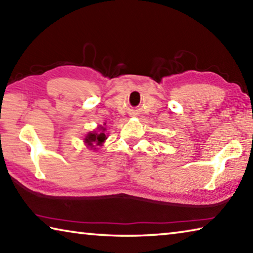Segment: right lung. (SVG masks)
Segmentation results:
<instances>
[{"label": "right lung", "mask_w": 253, "mask_h": 253, "mask_svg": "<svg viewBox=\"0 0 253 253\" xmlns=\"http://www.w3.org/2000/svg\"><path fill=\"white\" fill-rule=\"evenodd\" d=\"M100 131L99 132H90V134H88L87 135V137H85L84 138V142H85V144L88 145V146H91V148L93 147V144H96V145H100L104 143V140L106 139V135L104 134V131L102 130H105V128L104 127H101L100 128Z\"/></svg>", "instance_id": "right-lung-1"}]
</instances>
